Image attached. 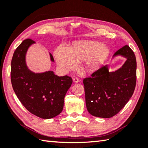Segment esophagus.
Listing matches in <instances>:
<instances>
[{
  "label": "esophagus",
  "instance_id": "34e87169",
  "mask_svg": "<svg viewBox=\"0 0 148 148\" xmlns=\"http://www.w3.org/2000/svg\"><path fill=\"white\" fill-rule=\"evenodd\" d=\"M73 81H74V83H79V79L78 77H76L73 78Z\"/></svg>",
  "mask_w": 148,
  "mask_h": 148
}]
</instances>
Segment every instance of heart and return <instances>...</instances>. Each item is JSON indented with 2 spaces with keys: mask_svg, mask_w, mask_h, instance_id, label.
I'll use <instances>...</instances> for the list:
<instances>
[{
  "mask_svg": "<svg viewBox=\"0 0 148 148\" xmlns=\"http://www.w3.org/2000/svg\"><path fill=\"white\" fill-rule=\"evenodd\" d=\"M107 54L108 49L105 45L93 41L78 42L71 49L60 45L54 51L58 64L64 70L74 69L77 62L85 61V67L94 71L103 62Z\"/></svg>",
  "mask_w": 148,
  "mask_h": 148,
  "instance_id": "1",
  "label": "heart"
}]
</instances>
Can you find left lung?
Masks as SVG:
<instances>
[{
	"mask_svg": "<svg viewBox=\"0 0 148 148\" xmlns=\"http://www.w3.org/2000/svg\"><path fill=\"white\" fill-rule=\"evenodd\" d=\"M118 55L126 58L122 67L109 72L108 65H102L91 77L83 79L86 108L95 117L114 116L134 94L137 79L135 55L128 45L119 49L114 57Z\"/></svg>",
	"mask_w": 148,
	"mask_h": 148,
	"instance_id": "8db88e82",
	"label": "left lung"
}]
</instances>
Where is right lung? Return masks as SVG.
<instances>
[{
	"instance_id": "1",
	"label": "right lung",
	"mask_w": 148,
	"mask_h": 148,
	"mask_svg": "<svg viewBox=\"0 0 148 148\" xmlns=\"http://www.w3.org/2000/svg\"><path fill=\"white\" fill-rule=\"evenodd\" d=\"M35 43L24 40L14 51L11 64V81L13 90L27 110L42 119H51L63 110L65 94L72 83L68 76H58L53 71L34 73L27 68L25 55ZM51 60L54 62L50 54Z\"/></svg>"
}]
</instances>
